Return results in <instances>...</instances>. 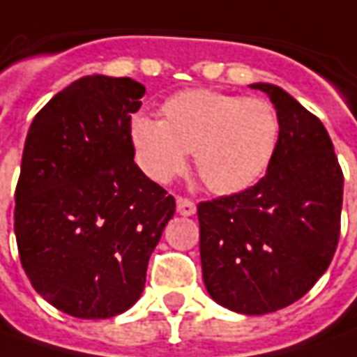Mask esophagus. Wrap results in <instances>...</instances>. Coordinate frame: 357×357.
I'll return each mask as SVG.
<instances>
[{
	"label": "esophagus",
	"instance_id": "1",
	"mask_svg": "<svg viewBox=\"0 0 357 357\" xmlns=\"http://www.w3.org/2000/svg\"><path fill=\"white\" fill-rule=\"evenodd\" d=\"M176 205H178V213L179 215H183V217H191V215H195V213H197L195 203L188 197H178L176 199Z\"/></svg>",
	"mask_w": 357,
	"mask_h": 357
}]
</instances>
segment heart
Listing matches in <instances>:
<instances>
[{"label": "heart", "mask_w": 357, "mask_h": 357, "mask_svg": "<svg viewBox=\"0 0 357 357\" xmlns=\"http://www.w3.org/2000/svg\"><path fill=\"white\" fill-rule=\"evenodd\" d=\"M280 117L266 99L188 89L162 103L160 121L132 119L128 137L150 179L168 183L193 152L207 188L234 195L266 176L280 146Z\"/></svg>", "instance_id": "obj_1"}]
</instances>
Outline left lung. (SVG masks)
Here are the masks:
<instances>
[{"label":"left lung","mask_w":357,"mask_h":357,"mask_svg":"<svg viewBox=\"0 0 357 357\" xmlns=\"http://www.w3.org/2000/svg\"><path fill=\"white\" fill-rule=\"evenodd\" d=\"M280 117L266 176L242 193L197 205L203 281L242 314L280 311L319 281L340 238L344 176L319 119L281 87L252 84Z\"/></svg>","instance_id":"left-lung-1"}]
</instances>
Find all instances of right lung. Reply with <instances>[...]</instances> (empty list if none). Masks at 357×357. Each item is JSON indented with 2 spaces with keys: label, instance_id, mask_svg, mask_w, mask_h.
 <instances>
[{
  "label": "right lung",
  "instance_id": "right-lung-1",
  "mask_svg": "<svg viewBox=\"0 0 357 357\" xmlns=\"http://www.w3.org/2000/svg\"><path fill=\"white\" fill-rule=\"evenodd\" d=\"M146 87L86 76L36 113L15 189L26 278L58 311L109 319L142 295L176 199L135 164L128 137Z\"/></svg>",
  "mask_w": 357,
  "mask_h": 357
}]
</instances>
